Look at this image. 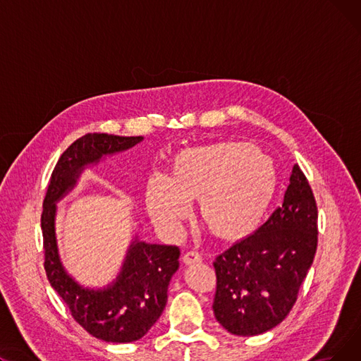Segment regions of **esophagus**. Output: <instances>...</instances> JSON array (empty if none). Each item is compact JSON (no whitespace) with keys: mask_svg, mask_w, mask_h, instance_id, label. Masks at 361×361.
<instances>
[{"mask_svg":"<svg viewBox=\"0 0 361 361\" xmlns=\"http://www.w3.org/2000/svg\"><path fill=\"white\" fill-rule=\"evenodd\" d=\"M183 262L185 264H195V263H200L202 262V256L197 252H187L183 256Z\"/></svg>","mask_w":361,"mask_h":361,"instance_id":"34e87169","label":"esophagus"}]
</instances>
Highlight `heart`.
Here are the masks:
<instances>
[{
    "instance_id": "1",
    "label": "heart",
    "mask_w": 361,
    "mask_h": 361,
    "mask_svg": "<svg viewBox=\"0 0 361 361\" xmlns=\"http://www.w3.org/2000/svg\"><path fill=\"white\" fill-rule=\"evenodd\" d=\"M272 159L240 142H215L180 150L165 176H152L145 187L146 211L158 228L177 234L190 216V200L206 230L233 241L252 234L276 193Z\"/></svg>"
}]
</instances>
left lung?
I'll return each instance as SVG.
<instances>
[{"label": "left lung", "instance_id": "obj_1", "mask_svg": "<svg viewBox=\"0 0 361 361\" xmlns=\"http://www.w3.org/2000/svg\"><path fill=\"white\" fill-rule=\"evenodd\" d=\"M317 247V206L293 166L283 203L252 235L216 256L214 313L233 335L271 331L293 309Z\"/></svg>", "mask_w": 361, "mask_h": 361}]
</instances>
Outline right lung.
Listing matches in <instances>:
<instances>
[{"label":"right lung","instance_id":"add662e5","mask_svg":"<svg viewBox=\"0 0 361 361\" xmlns=\"http://www.w3.org/2000/svg\"><path fill=\"white\" fill-rule=\"evenodd\" d=\"M142 140V136L123 137L105 133L78 139L56 162L44 200L41 226L48 281L74 320L106 343H133L155 325L166 305L169 281L180 267V249L146 243L135 235L117 278L102 288L85 287L61 262L55 234L56 203L78 185L86 168L97 166L106 157L121 154Z\"/></svg>","mask_w":361,"mask_h":361}]
</instances>
